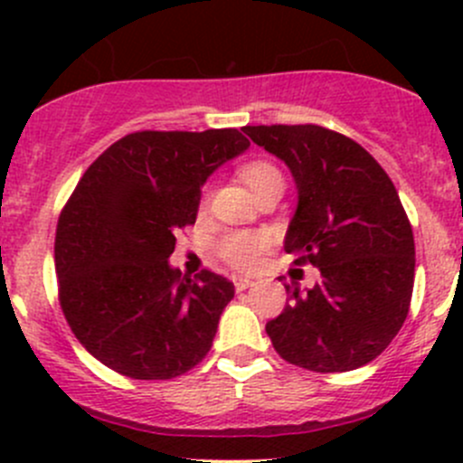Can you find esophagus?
<instances>
[{
  "label": "esophagus",
  "instance_id": "1",
  "mask_svg": "<svg viewBox=\"0 0 463 463\" xmlns=\"http://www.w3.org/2000/svg\"><path fill=\"white\" fill-rule=\"evenodd\" d=\"M249 287H253V282H250L249 278H235V288L237 291H246Z\"/></svg>",
  "mask_w": 463,
  "mask_h": 463
}]
</instances>
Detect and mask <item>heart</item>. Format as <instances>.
<instances>
[{"label":"heart","mask_w":463,"mask_h":463,"mask_svg":"<svg viewBox=\"0 0 463 463\" xmlns=\"http://www.w3.org/2000/svg\"><path fill=\"white\" fill-rule=\"evenodd\" d=\"M240 176L255 193V197L273 184H284L282 172L269 161H249L240 167ZM270 249V235L258 231H228L217 241V253L237 270H250L266 250Z\"/></svg>","instance_id":"b5f03b06"}]
</instances>
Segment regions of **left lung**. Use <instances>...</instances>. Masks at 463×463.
<instances>
[{
  "label": "left lung",
  "instance_id": "1",
  "mask_svg": "<svg viewBox=\"0 0 463 463\" xmlns=\"http://www.w3.org/2000/svg\"><path fill=\"white\" fill-rule=\"evenodd\" d=\"M282 158L298 185L284 250L320 279L288 287L266 322L275 352L311 372H349L374 361L403 326L414 287V235L394 184L352 138L320 125H246Z\"/></svg>",
  "mask_w": 463,
  "mask_h": 463
}]
</instances>
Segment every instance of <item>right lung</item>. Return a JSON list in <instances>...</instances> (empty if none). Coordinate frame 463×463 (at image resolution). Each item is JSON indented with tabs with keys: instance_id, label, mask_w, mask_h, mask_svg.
Instances as JSON below:
<instances>
[{
	"instance_id": "right-lung-1",
	"label": "right lung",
	"mask_w": 463,
	"mask_h": 463,
	"mask_svg": "<svg viewBox=\"0 0 463 463\" xmlns=\"http://www.w3.org/2000/svg\"><path fill=\"white\" fill-rule=\"evenodd\" d=\"M237 129L134 132L107 147L58 219L60 307L93 358L138 381L193 370L213 347L235 287L172 269L176 232L197 219L202 185L249 149Z\"/></svg>"
}]
</instances>
